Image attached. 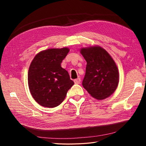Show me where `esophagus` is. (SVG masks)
<instances>
[{
    "instance_id": "obj_1",
    "label": "esophagus",
    "mask_w": 146,
    "mask_h": 146,
    "mask_svg": "<svg viewBox=\"0 0 146 146\" xmlns=\"http://www.w3.org/2000/svg\"><path fill=\"white\" fill-rule=\"evenodd\" d=\"M74 82H75V84H80V83H81V79L80 78H76L75 80H74Z\"/></svg>"
}]
</instances>
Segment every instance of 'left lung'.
Wrapping results in <instances>:
<instances>
[{
	"mask_svg": "<svg viewBox=\"0 0 146 146\" xmlns=\"http://www.w3.org/2000/svg\"><path fill=\"white\" fill-rule=\"evenodd\" d=\"M81 53L87 63L83 86L98 100L108 97L119 81L118 68L112 58L100 46L83 48Z\"/></svg>",
	"mask_w": 146,
	"mask_h": 146,
	"instance_id": "obj_1",
	"label": "left lung"
}]
</instances>
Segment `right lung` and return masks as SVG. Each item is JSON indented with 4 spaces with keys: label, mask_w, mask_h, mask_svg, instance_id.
Segmentation results:
<instances>
[{
    "label": "right lung",
    "mask_w": 146,
    "mask_h": 146,
    "mask_svg": "<svg viewBox=\"0 0 146 146\" xmlns=\"http://www.w3.org/2000/svg\"><path fill=\"white\" fill-rule=\"evenodd\" d=\"M69 49H49L40 52L29 68L28 85L33 98L42 107L53 108L60 105L68 90L74 85L68 71L61 63Z\"/></svg>",
    "instance_id": "1"
}]
</instances>
